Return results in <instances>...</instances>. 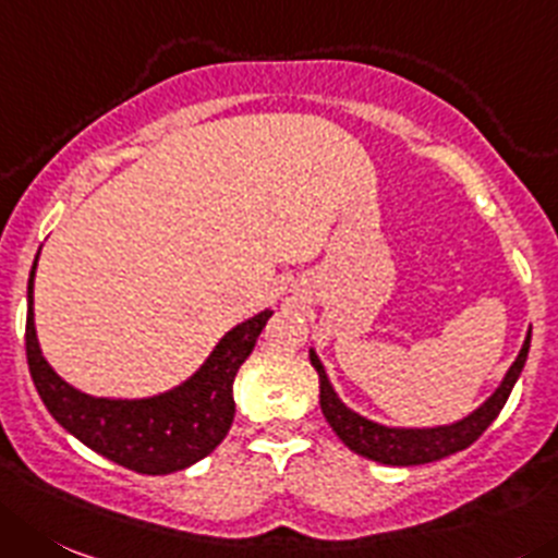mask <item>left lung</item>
Instances as JSON below:
<instances>
[{
	"label": "left lung",
	"instance_id": "obj_1",
	"mask_svg": "<svg viewBox=\"0 0 558 558\" xmlns=\"http://www.w3.org/2000/svg\"><path fill=\"white\" fill-rule=\"evenodd\" d=\"M529 347L531 330L525 332V341L520 347L518 357H514L509 372L504 374L501 385L493 390L490 397L484 399L473 413H468L465 418L440 426H385L379 421L366 418V415L355 413V410L341 402L330 377H327L325 363L319 361L314 347H311V366L319 374L322 413H325L327 424L332 426V432H336L338 440L347 449L366 457V460L383 462V465H424V462L444 460V457L468 449L496 421V415L501 413L509 393H512L514 383H518L520 372H523Z\"/></svg>",
	"mask_w": 558,
	"mask_h": 558
}]
</instances>
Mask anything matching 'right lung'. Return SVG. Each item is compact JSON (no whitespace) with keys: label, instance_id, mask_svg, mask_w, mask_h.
I'll return each instance as SVG.
<instances>
[{"label":"right lung","instance_id":"obj_1","mask_svg":"<svg viewBox=\"0 0 558 558\" xmlns=\"http://www.w3.org/2000/svg\"><path fill=\"white\" fill-rule=\"evenodd\" d=\"M38 255L27 283V363L51 418L96 454L148 476L184 471L211 454L233 424V379L239 366L250 357L272 311L264 308L231 327L201 368L165 393L143 399L90 397L68 385L40 350L35 332Z\"/></svg>","mask_w":558,"mask_h":558}]
</instances>
